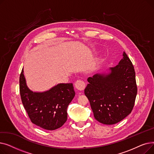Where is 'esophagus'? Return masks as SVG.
Masks as SVG:
<instances>
[{
	"instance_id": "1",
	"label": "esophagus",
	"mask_w": 154,
	"mask_h": 154,
	"mask_svg": "<svg viewBox=\"0 0 154 154\" xmlns=\"http://www.w3.org/2000/svg\"><path fill=\"white\" fill-rule=\"evenodd\" d=\"M75 86L77 89L79 91H83L85 88V83L81 80H77L75 82Z\"/></svg>"
}]
</instances>
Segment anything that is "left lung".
<instances>
[{
    "label": "left lung",
    "mask_w": 154,
    "mask_h": 154,
    "mask_svg": "<svg viewBox=\"0 0 154 154\" xmlns=\"http://www.w3.org/2000/svg\"><path fill=\"white\" fill-rule=\"evenodd\" d=\"M87 80L84 93L99 122L113 125L131 114L137 87L134 67L125 52L119 64L110 67L108 74H96Z\"/></svg>",
    "instance_id": "left-lung-1"
}]
</instances>
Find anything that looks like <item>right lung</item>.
Instances as JSON below:
<instances>
[{
    "label": "right lung",
    "instance_id": "1",
    "mask_svg": "<svg viewBox=\"0 0 154 154\" xmlns=\"http://www.w3.org/2000/svg\"><path fill=\"white\" fill-rule=\"evenodd\" d=\"M19 84L23 106L32 123L48 131L65 124L68 106L75 94L72 83L59 84L43 92H33L27 86L22 69Z\"/></svg>",
    "mask_w": 154,
    "mask_h": 154
}]
</instances>
